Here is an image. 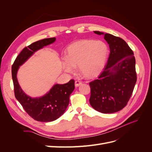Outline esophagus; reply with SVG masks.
<instances>
[{"instance_id": "esophagus-1", "label": "esophagus", "mask_w": 152, "mask_h": 152, "mask_svg": "<svg viewBox=\"0 0 152 152\" xmlns=\"http://www.w3.org/2000/svg\"><path fill=\"white\" fill-rule=\"evenodd\" d=\"M82 84V82L79 81V80H76L75 82V87H79L80 85Z\"/></svg>"}]
</instances>
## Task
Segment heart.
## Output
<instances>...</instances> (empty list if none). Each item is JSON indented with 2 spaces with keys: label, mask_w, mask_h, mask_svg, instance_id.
Segmentation results:
<instances>
[{
  "label": "heart",
  "mask_w": 152,
  "mask_h": 152,
  "mask_svg": "<svg viewBox=\"0 0 152 152\" xmlns=\"http://www.w3.org/2000/svg\"><path fill=\"white\" fill-rule=\"evenodd\" d=\"M109 48L103 40L82 39L70 44L66 58L62 59V66L68 73H73L79 67L82 75L87 78L98 75L107 63Z\"/></svg>",
  "instance_id": "b5f03b06"
}]
</instances>
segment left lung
<instances>
[{
	"instance_id": "1",
	"label": "left lung",
	"mask_w": 152,
	"mask_h": 152,
	"mask_svg": "<svg viewBox=\"0 0 152 152\" xmlns=\"http://www.w3.org/2000/svg\"><path fill=\"white\" fill-rule=\"evenodd\" d=\"M94 32L104 35L110 53L103 72L89 83V103L101 113H112L125 107L132 94L137 80L135 58L122 39L99 31Z\"/></svg>"
}]
</instances>
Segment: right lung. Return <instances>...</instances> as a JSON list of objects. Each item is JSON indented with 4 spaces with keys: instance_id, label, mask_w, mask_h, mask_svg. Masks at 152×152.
I'll return each mask as SVG.
<instances>
[{
    "instance_id": "obj_1",
    "label": "right lung",
    "mask_w": 152,
    "mask_h": 152,
    "mask_svg": "<svg viewBox=\"0 0 152 152\" xmlns=\"http://www.w3.org/2000/svg\"><path fill=\"white\" fill-rule=\"evenodd\" d=\"M56 38H48L32 43L25 48L16 58L12 66V78L16 99L34 120L52 122L66 111L70 102V96L75 89L74 80L64 84H54L48 93L39 98H31L22 90L17 79L20 66L25 63L37 50L55 42Z\"/></svg>"
}]
</instances>
